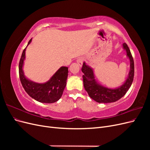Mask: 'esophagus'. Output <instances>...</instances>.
Returning <instances> with one entry per match:
<instances>
[{"instance_id":"34e87169","label":"esophagus","mask_w":150,"mask_h":150,"mask_svg":"<svg viewBox=\"0 0 150 150\" xmlns=\"http://www.w3.org/2000/svg\"><path fill=\"white\" fill-rule=\"evenodd\" d=\"M77 63H78V64L80 66H81L83 65V61H84V59L83 58V57H79L78 59H77Z\"/></svg>"}]
</instances>
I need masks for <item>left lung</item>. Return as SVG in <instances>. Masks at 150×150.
<instances>
[{
    "instance_id": "obj_1",
    "label": "left lung",
    "mask_w": 150,
    "mask_h": 150,
    "mask_svg": "<svg viewBox=\"0 0 150 150\" xmlns=\"http://www.w3.org/2000/svg\"><path fill=\"white\" fill-rule=\"evenodd\" d=\"M122 46L126 50L127 56L129 59L130 71L125 83L119 88L110 89L99 85L94 79V72L92 68L86 65L85 62L83 63L81 71L84 73L83 76L84 87L89 97L94 99L95 101L99 103L115 102L125 96L132 84L134 73L133 58L128 45L123 43Z\"/></svg>"
}]
</instances>
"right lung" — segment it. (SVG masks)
I'll return each instance as SVG.
<instances>
[{
	"label": "right lung",
	"mask_w": 150,
	"mask_h": 150,
	"mask_svg": "<svg viewBox=\"0 0 150 150\" xmlns=\"http://www.w3.org/2000/svg\"><path fill=\"white\" fill-rule=\"evenodd\" d=\"M31 40L32 39H30L28 46L31 42ZM26 47L22 52L19 64V78L25 92L31 98L40 103H52L57 101L62 96L66 87L68 67L64 66L60 67L51 78L45 83L40 84L31 81L25 78L22 70Z\"/></svg>",
	"instance_id": "right-lung-1"
}]
</instances>
